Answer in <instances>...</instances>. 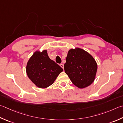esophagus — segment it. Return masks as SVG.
Masks as SVG:
<instances>
[{
  "mask_svg": "<svg viewBox=\"0 0 123 123\" xmlns=\"http://www.w3.org/2000/svg\"><path fill=\"white\" fill-rule=\"evenodd\" d=\"M60 66H61V67L62 68H63V69H64V64H62V63H61L60 64Z\"/></svg>",
  "mask_w": 123,
  "mask_h": 123,
  "instance_id": "obj_1",
  "label": "esophagus"
}]
</instances>
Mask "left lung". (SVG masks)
<instances>
[{
    "label": "left lung",
    "instance_id": "1",
    "mask_svg": "<svg viewBox=\"0 0 123 123\" xmlns=\"http://www.w3.org/2000/svg\"><path fill=\"white\" fill-rule=\"evenodd\" d=\"M65 73L79 88L90 86L94 80L98 66L90 54L79 48L70 49L64 65Z\"/></svg>",
    "mask_w": 123,
    "mask_h": 123
}]
</instances>
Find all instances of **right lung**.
I'll return each instance as SVG.
<instances>
[{
    "label": "right lung",
    "instance_id": "obj_1",
    "mask_svg": "<svg viewBox=\"0 0 123 123\" xmlns=\"http://www.w3.org/2000/svg\"><path fill=\"white\" fill-rule=\"evenodd\" d=\"M63 70L59 65L49 59L46 50L35 52L26 67L28 77L36 86L41 88L51 85Z\"/></svg>",
    "mask_w": 123,
    "mask_h": 123
}]
</instances>
